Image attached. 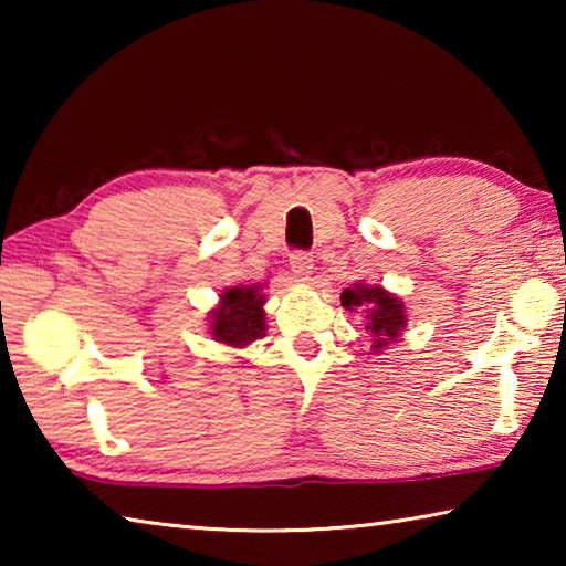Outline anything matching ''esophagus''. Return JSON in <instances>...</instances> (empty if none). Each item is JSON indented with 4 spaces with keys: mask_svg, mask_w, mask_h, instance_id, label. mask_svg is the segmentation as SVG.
Returning <instances> with one entry per match:
<instances>
[{
    "mask_svg": "<svg viewBox=\"0 0 566 566\" xmlns=\"http://www.w3.org/2000/svg\"><path fill=\"white\" fill-rule=\"evenodd\" d=\"M290 270H292V274L296 276V280L306 282V280H310V276H312V270H314L312 256L306 254V252H294V254L290 256Z\"/></svg>",
    "mask_w": 566,
    "mask_h": 566,
    "instance_id": "obj_1",
    "label": "esophagus"
}]
</instances>
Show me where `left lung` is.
<instances>
[{
	"mask_svg": "<svg viewBox=\"0 0 566 566\" xmlns=\"http://www.w3.org/2000/svg\"><path fill=\"white\" fill-rule=\"evenodd\" d=\"M342 306L361 314L364 329L371 337L369 354H381L389 344L399 342L407 329V304L381 284L357 282L342 292Z\"/></svg>",
	"mask_w": 566,
	"mask_h": 566,
	"instance_id": "left-lung-1",
	"label": "left lung"
}]
</instances>
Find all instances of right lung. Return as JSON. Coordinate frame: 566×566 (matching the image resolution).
<instances>
[{"instance_id":"1","label":"right lung","mask_w":566,"mask_h":566,"mask_svg":"<svg viewBox=\"0 0 566 566\" xmlns=\"http://www.w3.org/2000/svg\"><path fill=\"white\" fill-rule=\"evenodd\" d=\"M264 304V284L227 286L209 312V337L232 349H244L247 344L262 339L266 334Z\"/></svg>"}]
</instances>
